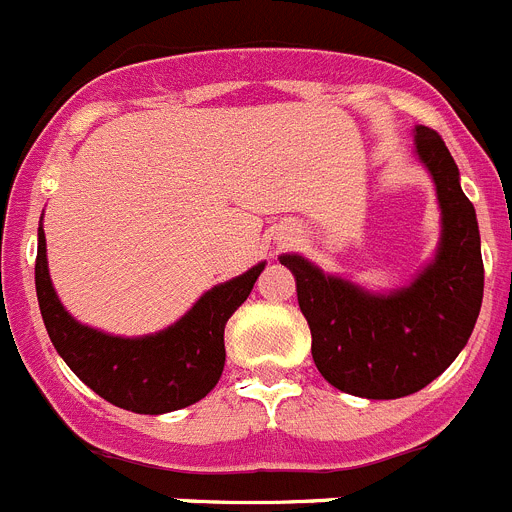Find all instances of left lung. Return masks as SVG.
<instances>
[{"label":"left lung","mask_w":512,"mask_h":512,"mask_svg":"<svg viewBox=\"0 0 512 512\" xmlns=\"http://www.w3.org/2000/svg\"><path fill=\"white\" fill-rule=\"evenodd\" d=\"M416 153L434 176L444 229L436 260L408 288L372 296L303 257H280L296 275L313 362L326 382L359 398L390 400L426 388L457 359L480 316L485 265L474 206L431 127H416Z\"/></svg>","instance_id":"1"}]
</instances>
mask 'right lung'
I'll list each match as a JSON object with an SVG mask.
<instances>
[{
    "label": "right lung",
    "instance_id": "add662e5",
    "mask_svg": "<svg viewBox=\"0 0 512 512\" xmlns=\"http://www.w3.org/2000/svg\"><path fill=\"white\" fill-rule=\"evenodd\" d=\"M265 262L216 285L178 324L142 339H124L78 324L55 296L45 260V234L38 229L35 288L50 342L66 365L96 395L132 413H170L199 403L224 370V326L250 296Z\"/></svg>",
    "mask_w": 512,
    "mask_h": 512
}]
</instances>
